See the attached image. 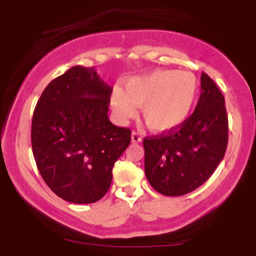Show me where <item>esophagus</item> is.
<instances>
[{"mask_svg": "<svg viewBox=\"0 0 256 256\" xmlns=\"http://www.w3.org/2000/svg\"><path fill=\"white\" fill-rule=\"evenodd\" d=\"M131 142L132 143H140V142H142V136H140V134H138V132H132L131 134Z\"/></svg>", "mask_w": 256, "mask_h": 256, "instance_id": "esophagus-1", "label": "esophagus"}]
</instances>
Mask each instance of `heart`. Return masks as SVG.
<instances>
[{"label":"heart","instance_id":"b5f03b06","mask_svg":"<svg viewBox=\"0 0 256 256\" xmlns=\"http://www.w3.org/2000/svg\"><path fill=\"white\" fill-rule=\"evenodd\" d=\"M198 95V82L190 72L156 70L125 82L110 94L116 118L126 122L142 110L146 125L155 132L171 131L192 113Z\"/></svg>","mask_w":256,"mask_h":256}]
</instances>
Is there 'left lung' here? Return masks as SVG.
Returning <instances> with one entry per match:
<instances>
[{
    "label": "left lung",
    "mask_w": 256,
    "mask_h": 256,
    "mask_svg": "<svg viewBox=\"0 0 256 256\" xmlns=\"http://www.w3.org/2000/svg\"><path fill=\"white\" fill-rule=\"evenodd\" d=\"M228 138L225 98L206 73L192 116L174 130L144 138V172L158 192L182 196L201 186L224 158Z\"/></svg>",
    "instance_id": "left-lung-1"
}]
</instances>
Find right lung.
Returning <instances> with one entry per match:
<instances>
[{
  "mask_svg": "<svg viewBox=\"0 0 256 256\" xmlns=\"http://www.w3.org/2000/svg\"><path fill=\"white\" fill-rule=\"evenodd\" d=\"M112 90L94 67L73 66L38 100L32 152L46 184L64 201L84 204L104 198L114 164L130 144V128L108 118Z\"/></svg>",
  "mask_w": 256,
  "mask_h": 256,
  "instance_id": "obj_1",
  "label": "right lung"
}]
</instances>
